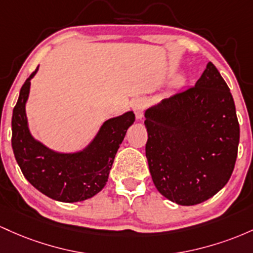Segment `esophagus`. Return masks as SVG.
<instances>
[{"mask_svg": "<svg viewBox=\"0 0 253 253\" xmlns=\"http://www.w3.org/2000/svg\"><path fill=\"white\" fill-rule=\"evenodd\" d=\"M134 112L136 115V118L137 119H142L143 118V113H144V110H146L147 107V101L144 100V99H137V100L134 103Z\"/></svg>", "mask_w": 253, "mask_h": 253, "instance_id": "34e87169", "label": "esophagus"}]
</instances>
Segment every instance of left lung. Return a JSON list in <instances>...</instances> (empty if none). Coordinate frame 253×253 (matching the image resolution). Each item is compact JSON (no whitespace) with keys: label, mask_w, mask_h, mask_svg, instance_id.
<instances>
[{"label":"left lung","mask_w":253,"mask_h":253,"mask_svg":"<svg viewBox=\"0 0 253 253\" xmlns=\"http://www.w3.org/2000/svg\"><path fill=\"white\" fill-rule=\"evenodd\" d=\"M146 157L158 191L180 206L217 194L231 178L239 144L233 96L211 62L194 87L144 113Z\"/></svg>","instance_id":"8db88e82"}]
</instances>
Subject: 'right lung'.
Wrapping results in <instances>:
<instances>
[{
    "instance_id": "add662e5",
    "label": "right lung",
    "mask_w": 253,
    "mask_h": 253,
    "mask_svg": "<svg viewBox=\"0 0 253 253\" xmlns=\"http://www.w3.org/2000/svg\"><path fill=\"white\" fill-rule=\"evenodd\" d=\"M30 75L20 89L12 117V147L22 174L42 194L59 202H80L101 191L116 153L127 127L135 121L129 111L106 121L88 146L78 153L53 152L31 135L25 105L30 94Z\"/></svg>"
}]
</instances>
